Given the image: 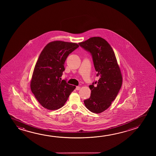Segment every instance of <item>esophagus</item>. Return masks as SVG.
I'll return each instance as SVG.
<instances>
[{"mask_svg":"<svg viewBox=\"0 0 156 156\" xmlns=\"http://www.w3.org/2000/svg\"><path fill=\"white\" fill-rule=\"evenodd\" d=\"M76 90H79L80 89V87H76Z\"/></svg>","mask_w":156,"mask_h":156,"instance_id":"1","label":"esophagus"}]
</instances>
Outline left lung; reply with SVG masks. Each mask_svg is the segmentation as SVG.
<instances>
[{
    "label": "left lung",
    "instance_id": "obj_1",
    "mask_svg": "<svg viewBox=\"0 0 156 156\" xmlns=\"http://www.w3.org/2000/svg\"><path fill=\"white\" fill-rule=\"evenodd\" d=\"M79 46L92 56L98 81L89 86V98L84 101L85 107L94 113L107 109L117 96L122 83V77L115 53L107 41L93 37L79 43Z\"/></svg>",
    "mask_w": 156,
    "mask_h": 156
}]
</instances>
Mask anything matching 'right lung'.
Wrapping results in <instances>:
<instances>
[{
    "label": "right lung",
    "instance_id": "add662e5",
    "mask_svg": "<svg viewBox=\"0 0 156 156\" xmlns=\"http://www.w3.org/2000/svg\"><path fill=\"white\" fill-rule=\"evenodd\" d=\"M79 47L75 43L51 42L41 51L34 70L30 88L43 107L56 110L63 107L75 86L62 80L64 64L69 54Z\"/></svg>",
    "mask_w": 156,
    "mask_h": 156
}]
</instances>
